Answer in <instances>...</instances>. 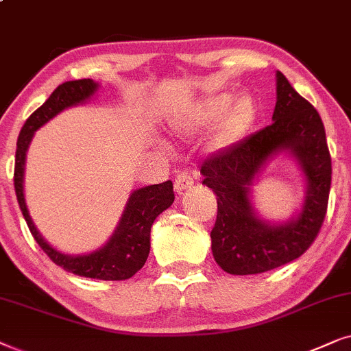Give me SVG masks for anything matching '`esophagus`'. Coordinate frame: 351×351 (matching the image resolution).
Segmentation results:
<instances>
[{"mask_svg": "<svg viewBox=\"0 0 351 351\" xmlns=\"http://www.w3.org/2000/svg\"><path fill=\"white\" fill-rule=\"evenodd\" d=\"M193 186H194V178H193V175L188 171H181L180 175L175 178L176 193H183V191L193 188Z\"/></svg>", "mask_w": 351, "mask_h": 351, "instance_id": "esophagus-1", "label": "esophagus"}]
</instances>
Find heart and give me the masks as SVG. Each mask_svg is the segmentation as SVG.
I'll return each instance as SVG.
<instances>
[{
  "label": "heart",
  "mask_w": 351,
  "mask_h": 351,
  "mask_svg": "<svg viewBox=\"0 0 351 351\" xmlns=\"http://www.w3.org/2000/svg\"><path fill=\"white\" fill-rule=\"evenodd\" d=\"M260 107L254 96L242 95L234 99L231 93H218L195 102L173 123L183 136L204 133L217 125L212 134L213 151L226 152L244 141L258 120Z\"/></svg>",
  "instance_id": "1"
}]
</instances>
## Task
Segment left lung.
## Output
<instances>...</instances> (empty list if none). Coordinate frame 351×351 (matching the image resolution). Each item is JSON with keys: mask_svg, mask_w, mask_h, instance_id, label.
I'll return each mask as SVG.
<instances>
[{"mask_svg": "<svg viewBox=\"0 0 351 351\" xmlns=\"http://www.w3.org/2000/svg\"><path fill=\"white\" fill-rule=\"evenodd\" d=\"M287 153L306 178V199L295 217L263 220L251 205V186L269 160ZM202 184L217 194L218 215L210 237L213 258L237 276L258 274L305 254L324 221L330 189V154L317 110L276 72L273 123L239 146L208 157L200 167Z\"/></svg>", "mask_w": 351, "mask_h": 351, "instance_id": "left-lung-1", "label": "left lung"}]
</instances>
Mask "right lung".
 <instances>
[{
  "mask_svg": "<svg viewBox=\"0 0 351 351\" xmlns=\"http://www.w3.org/2000/svg\"><path fill=\"white\" fill-rule=\"evenodd\" d=\"M97 90H99V85L91 78L65 82L56 88L45 104L27 119L17 139L14 188H16L19 207L22 210L32 236L56 265L70 273L78 274V276L101 279V281H123V279L134 276L146 263L149 250H151L152 223L175 200L171 181L144 186V188L133 191L109 241L99 249L85 255H67L49 245L36 230L29 208H27L25 197H23V171H25L27 149H29L36 130L48 123L64 109L83 104L91 96H95Z\"/></svg>",
  "mask_w": 351,
  "mask_h": 351,
  "instance_id": "right-lung-1",
  "label": "right lung"
}]
</instances>
